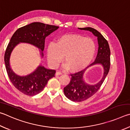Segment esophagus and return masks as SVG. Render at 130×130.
<instances>
[{"label": "esophagus", "mask_w": 130, "mask_h": 130, "mask_svg": "<svg viewBox=\"0 0 130 130\" xmlns=\"http://www.w3.org/2000/svg\"><path fill=\"white\" fill-rule=\"evenodd\" d=\"M61 74H62V73H61V72H60V71H57V72H56V76L60 75H61Z\"/></svg>", "instance_id": "esophagus-1"}]
</instances>
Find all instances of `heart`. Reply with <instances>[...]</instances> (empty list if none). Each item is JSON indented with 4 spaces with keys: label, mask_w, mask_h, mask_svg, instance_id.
I'll use <instances>...</instances> for the list:
<instances>
[{
    "label": "heart",
    "mask_w": 130,
    "mask_h": 130,
    "mask_svg": "<svg viewBox=\"0 0 130 130\" xmlns=\"http://www.w3.org/2000/svg\"><path fill=\"white\" fill-rule=\"evenodd\" d=\"M96 47L93 40L75 34H67L59 37L55 44L50 43L47 47V58L55 67L62 61L65 68L72 71L86 69L94 58Z\"/></svg>",
    "instance_id": "1"
}]
</instances>
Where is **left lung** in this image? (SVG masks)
Returning a JSON list of instances; mask_svg holds the SVG:
<instances>
[{
	"mask_svg": "<svg viewBox=\"0 0 130 130\" xmlns=\"http://www.w3.org/2000/svg\"><path fill=\"white\" fill-rule=\"evenodd\" d=\"M79 29L89 31L98 37L99 47L96 58L89 66L96 64H101L104 68V75L102 80L94 86L88 85L84 82L83 75L86 69L70 75L71 79L69 85L64 88V93L68 99L77 102H82L88 99L99 90L110 68V49L107 40L99 31L91 27L79 28Z\"/></svg>",
	"mask_w": 130,
	"mask_h": 130,
	"instance_id": "left-lung-1",
	"label": "left lung"
}]
</instances>
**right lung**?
<instances>
[{"mask_svg":"<svg viewBox=\"0 0 130 130\" xmlns=\"http://www.w3.org/2000/svg\"><path fill=\"white\" fill-rule=\"evenodd\" d=\"M58 28V26L53 25L34 22L18 29L11 37L4 54V62L11 83L23 94L28 96H34L39 94L44 89L48 81L55 76L56 71L47 69L40 66L35 71L28 75L18 76L12 71L10 67V58L11 52L19 43H28L42 50L41 54L43 56L42 51L44 48L45 38Z\"/></svg>","mask_w":130,"mask_h":130,"instance_id":"add662e5","label":"right lung"}]
</instances>
